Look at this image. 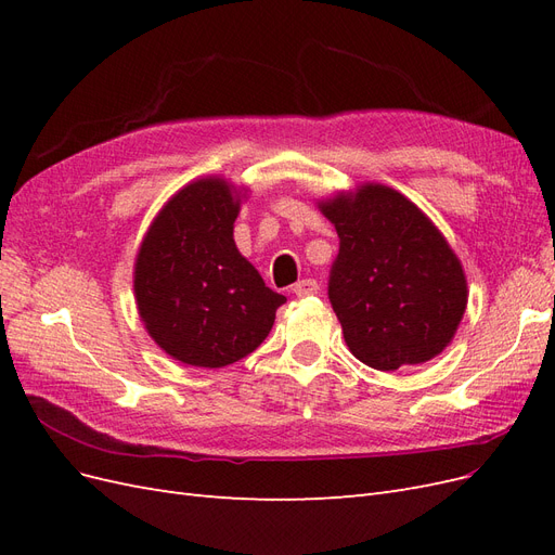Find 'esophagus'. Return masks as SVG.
<instances>
[{"mask_svg": "<svg viewBox=\"0 0 555 555\" xmlns=\"http://www.w3.org/2000/svg\"><path fill=\"white\" fill-rule=\"evenodd\" d=\"M298 298H306V296H314V294H319V284H317V280H312V278H306V280H298L296 284H294V289H292Z\"/></svg>", "mask_w": 555, "mask_h": 555, "instance_id": "34e87169", "label": "esophagus"}]
</instances>
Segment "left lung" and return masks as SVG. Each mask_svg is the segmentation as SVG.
<instances>
[{"label":"left lung","instance_id":"8db88e82","mask_svg":"<svg viewBox=\"0 0 555 555\" xmlns=\"http://www.w3.org/2000/svg\"><path fill=\"white\" fill-rule=\"evenodd\" d=\"M319 208L340 238L328 300L351 354L375 371L438 357L467 304L463 266L442 233L384 184H363Z\"/></svg>","mask_w":555,"mask_h":555}]
</instances>
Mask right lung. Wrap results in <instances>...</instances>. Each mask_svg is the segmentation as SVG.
Returning a JSON list of instances; mask_svg holds the SVG:
<instances>
[{
  "instance_id": "add662e5",
  "label": "right lung",
  "mask_w": 555,
  "mask_h": 555,
  "mask_svg": "<svg viewBox=\"0 0 555 555\" xmlns=\"http://www.w3.org/2000/svg\"><path fill=\"white\" fill-rule=\"evenodd\" d=\"M238 208L222 178L196 180L159 210L139 249V314L166 354L188 365L222 367L251 354L287 300L233 243Z\"/></svg>"
}]
</instances>
